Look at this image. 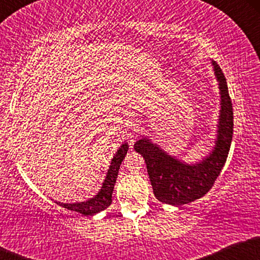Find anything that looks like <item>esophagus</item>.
<instances>
[{
	"label": "esophagus",
	"mask_w": 260,
	"mask_h": 260,
	"mask_svg": "<svg viewBox=\"0 0 260 260\" xmlns=\"http://www.w3.org/2000/svg\"><path fill=\"white\" fill-rule=\"evenodd\" d=\"M138 132H139V128L137 127V126H133V127H131V128H129V131H128V133H127V137H128V139H129L131 142H133V139L136 138V137H137V134H138Z\"/></svg>",
	"instance_id": "obj_1"
}]
</instances>
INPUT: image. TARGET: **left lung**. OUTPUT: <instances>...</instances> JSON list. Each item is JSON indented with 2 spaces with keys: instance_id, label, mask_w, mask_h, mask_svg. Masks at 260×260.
Masks as SVG:
<instances>
[{
  "instance_id": "left-lung-1",
  "label": "left lung",
  "mask_w": 260,
  "mask_h": 260,
  "mask_svg": "<svg viewBox=\"0 0 260 260\" xmlns=\"http://www.w3.org/2000/svg\"><path fill=\"white\" fill-rule=\"evenodd\" d=\"M213 66L221 95L219 129L213 153L202 162L187 165L164 153L148 138L140 139L134 144V150L144 157L147 164L155 197L165 204L178 207L207 194L228 159L234 134V111L225 76L215 61H213Z\"/></svg>"
}]
</instances>
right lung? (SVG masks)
Instances as JSON below:
<instances>
[{"instance_id": "obj_1", "label": "right lung", "mask_w": 260, "mask_h": 260, "mask_svg": "<svg viewBox=\"0 0 260 260\" xmlns=\"http://www.w3.org/2000/svg\"><path fill=\"white\" fill-rule=\"evenodd\" d=\"M128 150V144L124 143V144L121 145V148L118 149L117 153H116L115 156L111 161V165H110L109 171H107L105 182L103 183V187H101L100 192L98 193L94 198L89 199L86 202L82 203H74V204H63V203H57V204L61 205L68 210L77 211V213L83 214V215H94V214L99 213L101 210H105L106 208L110 207V204L112 203V190L113 187H115L116 180H117L118 170H120V165L122 160L124 159Z\"/></svg>"}]
</instances>
